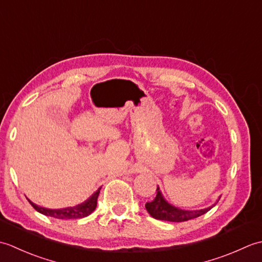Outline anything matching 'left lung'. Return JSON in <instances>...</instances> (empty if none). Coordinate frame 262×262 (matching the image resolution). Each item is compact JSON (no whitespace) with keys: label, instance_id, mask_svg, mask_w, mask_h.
Returning a JSON list of instances; mask_svg holds the SVG:
<instances>
[{"label":"left lung","instance_id":"obj_1","mask_svg":"<svg viewBox=\"0 0 262 262\" xmlns=\"http://www.w3.org/2000/svg\"><path fill=\"white\" fill-rule=\"evenodd\" d=\"M157 196L152 200V202L145 204V208L148 211V214L155 220H161V221H168V222H176V223H179V222H186L189 220L196 219L198 216H202L205 213H207L208 210L213 208V206H210L208 208L199 209V210H185L180 209L178 207H174L171 204H169L166 200L163 198L162 193H161L159 187L157 188Z\"/></svg>","mask_w":262,"mask_h":262}]
</instances>
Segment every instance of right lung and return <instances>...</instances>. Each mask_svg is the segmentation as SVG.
<instances>
[{"mask_svg": "<svg viewBox=\"0 0 262 262\" xmlns=\"http://www.w3.org/2000/svg\"><path fill=\"white\" fill-rule=\"evenodd\" d=\"M100 189L101 188H99L90 198L85 200L84 203L76 205V206H74V207L60 208V209H49V208L40 207V206H37L36 204L30 202V200H29V203L37 211H39L40 214H43L46 216H51V217H55V219H60V220L83 219V217H86L90 215L92 211L96 209L98 196L100 193Z\"/></svg>", "mask_w": 262, "mask_h": 262, "instance_id": "right-lung-1", "label": "right lung"}]
</instances>
